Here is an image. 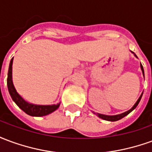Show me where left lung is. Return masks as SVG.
<instances>
[{
	"label": "left lung",
	"mask_w": 152,
	"mask_h": 152,
	"mask_svg": "<svg viewBox=\"0 0 152 152\" xmlns=\"http://www.w3.org/2000/svg\"><path fill=\"white\" fill-rule=\"evenodd\" d=\"M134 55H135V54H134ZM135 56H136V55H135ZM140 65H141V69H142V74H143V76H144L143 67H142V64H140ZM142 95L139 97V99H137V102L134 104V107H132L130 110H129L128 112H124V113H122V114H121V115H102V114H97V115H98V116H99V117H100L101 119H103V120H105V121H119V120H121V119H122L123 117H124L125 115H127L128 114H129V113H130V112H132L134 109L136 108V107L138 105V103H139L141 99H142ZM94 114H96V113H94Z\"/></svg>",
	"instance_id": "obj_1"
}]
</instances>
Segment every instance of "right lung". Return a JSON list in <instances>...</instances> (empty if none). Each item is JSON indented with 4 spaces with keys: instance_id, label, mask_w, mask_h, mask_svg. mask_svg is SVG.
<instances>
[{
    "instance_id": "1",
    "label": "right lung",
    "mask_w": 152,
    "mask_h": 152,
    "mask_svg": "<svg viewBox=\"0 0 152 152\" xmlns=\"http://www.w3.org/2000/svg\"><path fill=\"white\" fill-rule=\"evenodd\" d=\"M13 58L10 60V66H9L8 76H7V86L10 94L11 96L13 101L17 104L18 107L22 109L25 113H27L31 116H43L48 114H50L51 112H54L59 107V104L57 105H48V106H41V105H34L30 104L25 101L24 99L22 98L21 96L18 94L16 89L14 87L13 82H12V64H13Z\"/></svg>"
}]
</instances>
